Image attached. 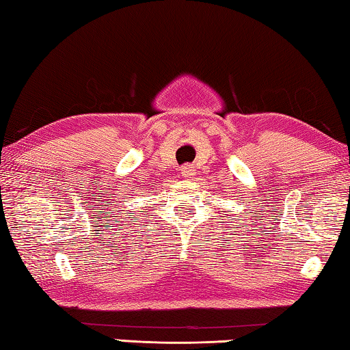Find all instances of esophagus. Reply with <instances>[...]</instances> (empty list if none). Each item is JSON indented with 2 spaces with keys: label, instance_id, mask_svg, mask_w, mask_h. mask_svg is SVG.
<instances>
[{
  "label": "esophagus",
  "instance_id": "obj_1",
  "mask_svg": "<svg viewBox=\"0 0 350 350\" xmlns=\"http://www.w3.org/2000/svg\"><path fill=\"white\" fill-rule=\"evenodd\" d=\"M180 174L184 176V177H191L195 174V168L191 165H184L180 168Z\"/></svg>",
  "mask_w": 350,
  "mask_h": 350
}]
</instances>
